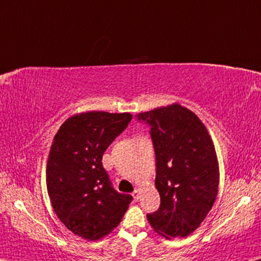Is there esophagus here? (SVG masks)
<instances>
[{"instance_id": "esophagus-1", "label": "esophagus", "mask_w": 261, "mask_h": 261, "mask_svg": "<svg viewBox=\"0 0 261 261\" xmlns=\"http://www.w3.org/2000/svg\"><path fill=\"white\" fill-rule=\"evenodd\" d=\"M132 197H134V199H136V200H138L139 198H141V190H135L134 192H132Z\"/></svg>"}]
</instances>
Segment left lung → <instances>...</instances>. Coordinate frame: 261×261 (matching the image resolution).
<instances>
[{
    "label": "left lung",
    "mask_w": 261,
    "mask_h": 261,
    "mask_svg": "<svg viewBox=\"0 0 261 261\" xmlns=\"http://www.w3.org/2000/svg\"><path fill=\"white\" fill-rule=\"evenodd\" d=\"M151 127L155 152L157 211L147 215L166 239L185 238L200 226L215 204L219 163L215 144L199 117L178 103L137 115Z\"/></svg>",
    "instance_id": "1"
}]
</instances>
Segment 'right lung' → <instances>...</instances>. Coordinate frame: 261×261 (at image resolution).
Instances as JSON below:
<instances>
[{
    "label": "right lung",
    "instance_id": "1",
    "mask_svg": "<svg viewBox=\"0 0 261 261\" xmlns=\"http://www.w3.org/2000/svg\"><path fill=\"white\" fill-rule=\"evenodd\" d=\"M131 119L129 112H82L54 137L46 163L50 203L65 227L85 240L108 236L129 208L132 197L114 190L102 158Z\"/></svg>",
    "mask_w": 261,
    "mask_h": 261
}]
</instances>
